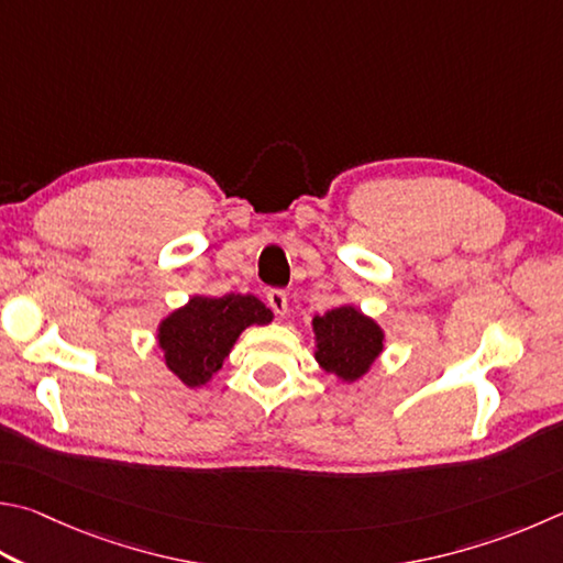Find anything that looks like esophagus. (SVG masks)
<instances>
[{
    "mask_svg": "<svg viewBox=\"0 0 563 563\" xmlns=\"http://www.w3.org/2000/svg\"><path fill=\"white\" fill-rule=\"evenodd\" d=\"M265 298H268V305H271L275 314L288 312V292H285V290L273 288V290H268V295H265Z\"/></svg>",
    "mask_w": 563,
    "mask_h": 563,
    "instance_id": "34e87169",
    "label": "esophagus"
}]
</instances>
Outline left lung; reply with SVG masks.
I'll use <instances>...</instances> for the list:
<instances>
[{
    "label": "left lung",
    "mask_w": 563,
    "mask_h": 563,
    "mask_svg": "<svg viewBox=\"0 0 563 563\" xmlns=\"http://www.w3.org/2000/svg\"><path fill=\"white\" fill-rule=\"evenodd\" d=\"M314 362L342 384L372 372L386 344L384 327L354 305H340L312 317Z\"/></svg>",
    "instance_id": "8db88e82"
}]
</instances>
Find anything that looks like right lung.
Wrapping results in <instances>:
<instances>
[{
  "mask_svg": "<svg viewBox=\"0 0 563 563\" xmlns=\"http://www.w3.org/2000/svg\"><path fill=\"white\" fill-rule=\"evenodd\" d=\"M271 308L255 295H191L157 324V346L167 369L189 388L207 386L251 324H271Z\"/></svg>",
  "mask_w": 563,
  "mask_h": 563,
  "instance_id": "1",
  "label": "right lung"
}]
</instances>
